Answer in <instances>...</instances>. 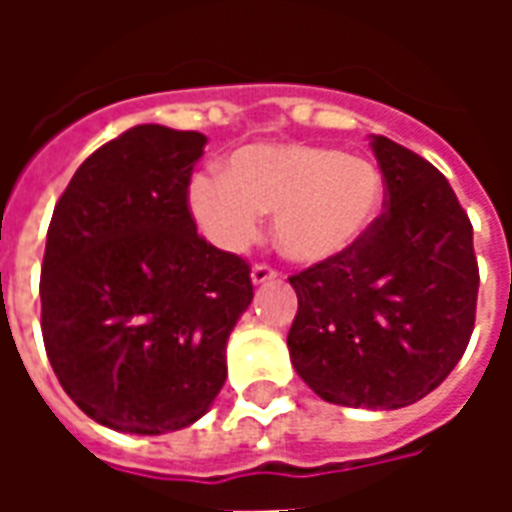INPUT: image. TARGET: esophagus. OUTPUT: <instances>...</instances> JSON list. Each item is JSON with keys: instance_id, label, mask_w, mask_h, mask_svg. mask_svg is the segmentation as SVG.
<instances>
[{"instance_id": "1", "label": "esophagus", "mask_w": 512, "mask_h": 512, "mask_svg": "<svg viewBox=\"0 0 512 512\" xmlns=\"http://www.w3.org/2000/svg\"><path fill=\"white\" fill-rule=\"evenodd\" d=\"M277 277V268L268 266V263H257V266L252 268V282H255V285H266V282H271V279Z\"/></svg>"}]
</instances>
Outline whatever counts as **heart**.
Listing matches in <instances>:
<instances>
[{
	"instance_id": "heart-1",
	"label": "heart",
	"mask_w": 512,
	"mask_h": 512,
	"mask_svg": "<svg viewBox=\"0 0 512 512\" xmlns=\"http://www.w3.org/2000/svg\"><path fill=\"white\" fill-rule=\"evenodd\" d=\"M384 205V178L373 161L332 147L246 145L224 175L191 180L189 208L202 233L222 249H241L274 213V241L299 263L343 255Z\"/></svg>"
}]
</instances>
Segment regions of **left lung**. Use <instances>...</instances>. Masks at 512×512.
<instances>
[{"instance_id":"left-lung-1","label":"left lung","mask_w":512,"mask_h":512,"mask_svg":"<svg viewBox=\"0 0 512 512\" xmlns=\"http://www.w3.org/2000/svg\"><path fill=\"white\" fill-rule=\"evenodd\" d=\"M384 208L343 255L290 277V362L326 403L403 408L450 376L469 345L480 271L472 222L430 161L373 136Z\"/></svg>"}]
</instances>
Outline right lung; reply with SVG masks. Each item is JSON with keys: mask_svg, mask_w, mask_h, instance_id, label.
<instances>
[{"mask_svg": "<svg viewBox=\"0 0 512 512\" xmlns=\"http://www.w3.org/2000/svg\"><path fill=\"white\" fill-rule=\"evenodd\" d=\"M205 136L134 126L76 169L46 235L40 329L76 406L158 436L197 422L227 378L224 345L255 296L249 263L189 211Z\"/></svg>", "mask_w": 512, "mask_h": 512, "instance_id": "obj_1", "label": "right lung"}]
</instances>
